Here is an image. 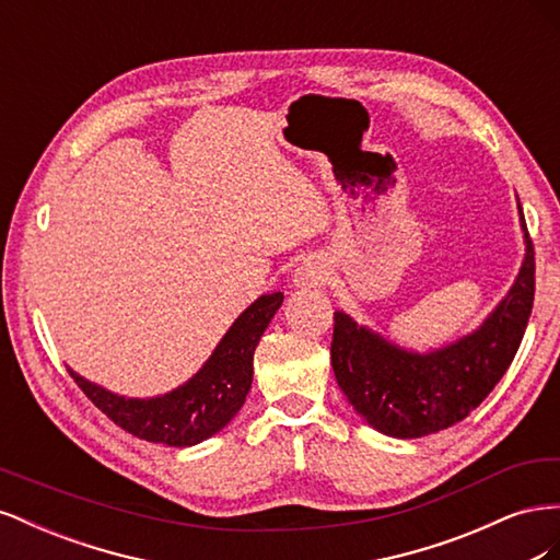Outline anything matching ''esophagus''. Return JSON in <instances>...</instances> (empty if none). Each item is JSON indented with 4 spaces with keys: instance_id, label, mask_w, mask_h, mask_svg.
<instances>
[{
    "instance_id": "1",
    "label": "esophagus",
    "mask_w": 560,
    "mask_h": 560,
    "mask_svg": "<svg viewBox=\"0 0 560 560\" xmlns=\"http://www.w3.org/2000/svg\"><path fill=\"white\" fill-rule=\"evenodd\" d=\"M325 282H327V268L319 259L311 257L303 264H299L296 273H294L296 287H322Z\"/></svg>"
}]
</instances>
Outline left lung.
I'll use <instances>...</instances> for the list:
<instances>
[{
	"mask_svg": "<svg viewBox=\"0 0 560 560\" xmlns=\"http://www.w3.org/2000/svg\"><path fill=\"white\" fill-rule=\"evenodd\" d=\"M521 212V206H518ZM525 231V259L510 294L483 325L428 354L406 352L334 313L331 366L338 387L371 428L416 439L465 420L510 369L535 301V249Z\"/></svg>",
	"mask_w": 560,
	"mask_h": 560,
	"instance_id": "left-lung-1",
	"label": "left lung"
}]
</instances>
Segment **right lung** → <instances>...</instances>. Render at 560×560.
Returning a JSON list of instances; mask_svg holds the SVG:
<instances>
[{"instance_id":"obj_1","label":"right lung","mask_w":560,"mask_h":560,"mask_svg":"<svg viewBox=\"0 0 560 560\" xmlns=\"http://www.w3.org/2000/svg\"><path fill=\"white\" fill-rule=\"evenodd\" d=\"M282 292L264 294L233 322L198 374L163 397L126 399L89 383L70 369V376L114 425L151 444L194 446L222 430L241 411L252 387L254 348L282 303Z\"/></svg>"}]
</instances>
